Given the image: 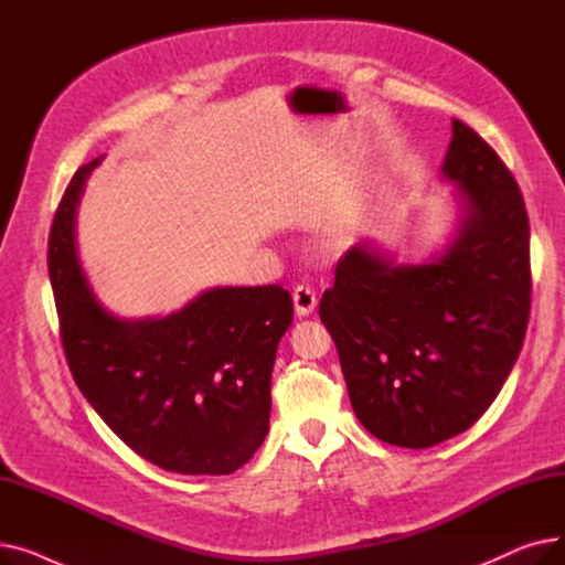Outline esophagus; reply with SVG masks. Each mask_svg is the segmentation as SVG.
I'll return each instance as SVG.
<instances>
[{"instance_id":"obj_1","label":"esophagus","mask_w":565,"mask_h":565,"mask_svg":"<svg viewBox=\"0 0 565 565\" xmlns=\"http://www.w3.org/2000/svg\"><path fill=\"white\" fill-rule=\"evenodd\" d=\"M292 305H295V313L298 316H309L313 309H316V305H318V298H316V292L309 288V286H298L292 290Z\"/></svg>"}]
</instances>
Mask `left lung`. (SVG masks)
I'll use <instances>...</instances> for the list:
<instances>
[{"label": "left lung", "instance_id": "obj_1", "mask_svg": "<svg viewBox=\"0 0 565 565\" xmlns=\"http://www.w3.org/2000/svg\"><path fill=\"white\" fill-rule=\"evenodd\" d=\"M441 173L462 201L449 252L396 265L354 245L318 309L358 419L405 449L435 447L481 419L518 360L531 309L529 217L513 173L458 118Z\"/></svg>", "mask_w": 565, "mask_h": 565}]
</instances>
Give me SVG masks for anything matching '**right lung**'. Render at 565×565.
Here are the masks:
<instances>
[{
	"mask_svg": "<svg viewBox=\"0 0 565 565\" xmlns=\"http://www.w3.org/2000/svg\"><path fill=\"white\" fill-rule=\"evenodd\" d=\"M77 169L50 231L47 267L66 362L84 398L128 447L167 471L201 477L243 467L270 428L277 345L292 322L281 286L213 288L178 313L111 316L75 254Z\"/></svg>",
	"mask_w": 565,
	"mask_h": 565,
	"instance_id": "add662e5",
	"label": "right lung"
}]
</instances>
